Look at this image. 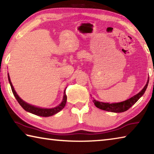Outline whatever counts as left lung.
<instances>
[{"instance_id":"8db88e82","label":"left lung","mask_w":154,"mask_h":154,"mask_svg":"<svg viewBox=\"0 0 154 154\" xmlns=\"http://www.w3.org/2000/svg\"><path fill=\"white\" fill-rule=\"evenodd\" d=\"M148 83H149V79L147 80V82L143 88V89L140 91L139 93H138L132 98H130L128 100L123 101L121 103H102L100 101H97L94 99L93 103H94L95 106L98 109H102L104 111H107L110 112H113V113H122L124 112L129 109L131 106L134 105L137 102V100L144 94L146 89H147Z\"/></svg>"}]
</instances>
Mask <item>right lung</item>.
<instances>
[{
    "label": "right lung",
    "instance_id": "obj_1",
    "mask_svg": "<svg viewBox=\"0 0 154 154\" xmlns=\"http://www.w3.org/2000/svg\"><path fill=\"white\" fill-rule=\"evenodd\" d=\"M8 79H9V82L10 83V85H11L13 94H14V95L15 97V98H16V100H17V102L19 103L20 105L22 106V107L24 109L25 111L29 112V113L35 114L36 116H41V117H49V116H54V114H56L57 113H58L59 111H60L64 107L65 105H66V99H67L66 93H65V90H64V96H63V99H62V103L60 104L58 106H56V107L51 108V109H44V108L37 107V106H36L30 105V104L24 102V101L22 99H21L20 98V96L17 94V93L15 91L14 86H13L12 83L11 82V79H10L9 74H8Z\"/></svg>",
    "mask_w": 154,
    "mask_h": 154
}]
</instances>
